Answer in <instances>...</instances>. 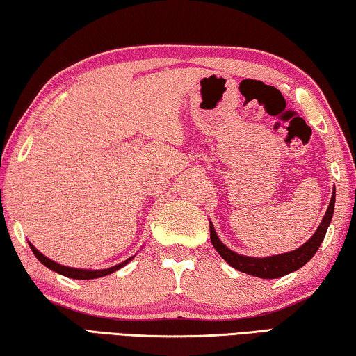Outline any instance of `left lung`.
<instances>
[{
  "instance_id": "8db88e82",
  "label": "left lung",
  "mask_w": 356,
  "mask_h": 356,
  "mask_svg": "<svg viewBox=\"0 0 356 356\" xmlns=\"http://www.w3.org/2000/svg\"><path fill=\"white\" fill-rule=\"evenodd\" d=\"M334 201H336V188L333 186V195H331L330 206L327 209V212H325L321 225L317 227V231L312 234V237L308 240V242L303 243L300 248L293 251L282 252V254H276V256H267V257H251V256L238 254V252L229 250L227 246L218 238L212 221H209L210 240H212L213 248L218 251V254L225 259L231 267L238 270V272L248 273L251 276H257V278H262V280L281 278V276L297 272L298 268L303 267L305 264H308L312 259V256L316 254L318 246H321V243L323 242L331 218H333Z\"/></svg>"
}]
</instances>
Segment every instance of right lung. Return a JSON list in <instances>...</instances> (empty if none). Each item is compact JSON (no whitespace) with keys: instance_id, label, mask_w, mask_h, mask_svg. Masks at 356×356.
<instances>
[{"instance_id":"right-lung-1","label":"right lung","mask_w":356,"mask_h":356,"mask_svg":"<svg viewBox=\"0 0 356 356\" xmlns=\"http://www.w3.org/2000/svg\"><path fill=\"white\" fill-rule=\"evenodd\" d=\"M29 243V248H31V251L34 252V256L39 259V261L45 265L47 268L53 270V272H56L59 275L63 276H67V278H72V280H94V278H102V276H106V275H111L113 272H116V270L122 268L127 265L131 259H134L135 256L129 257L127 261L120 262L118 265H114V267H110V268H104V270H86V268H74V267H65V265H61L58 264L55 261H51V259H48L47 256L42 254V252L35 248V246L31 243Z\"/></svg>"}]
</instances>
